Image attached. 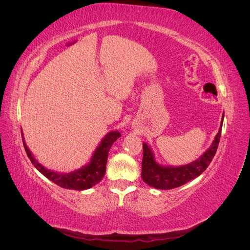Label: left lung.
Wrapping results in <instances>:
<instances>
[{
	"label": "left lung",
	"instance_id": "1",
	"mask_svg": "<svg viewBox=\"0 0 250 250\" xmlns=\"http://www.w3.org/2000/svg\"><path fill=\"white\" fill-rule=\"evenodd\" d=\"M224 117V115H223ZM222 117V121H223ZM222 131L221 127L219 129L211 146L206 151L200 158L191 164L180 167H164L156 164L152 151L147 144H143V161H142V178L147 185L161 190H171L187 184L196 177H198L202 172L206 171L211 160H213L218 149Z\"/></svg>",
	"mask_w": 250,
	"mask_h": 250
}]
</instances>
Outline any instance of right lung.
I'll return each instance as SVG.
<instances>
[{
	"mask_svg": "<svg viewBox=\"0 0 250 250\" xmlns=\"http://www.w3.org/2000/svg\"><path fill=\"white\" fill-rule=\"evenodd\" d=\"M120 137L121 133L118 130L108 132L100 143L99 147L96 149L89 164L86 165L85 167H82L81 169L71 173H57L46 169L39 162H36L32 153L30 152V150L25 144L24 139H22V144H24V148L26 150L28 157L30 158V161H31V163L34 165V167L39 170L42 175H44L48 179L53 181V183L63 188L82 191L94 187L98 183H100V180L104 176L105 171H106V163L109 149L112 144Z\"/></svg>",
	"mask_w": 250,
	"mask_h": 250,
	"instance_id": "obj_1",
	"label": "right lung"
}]
</instances>
